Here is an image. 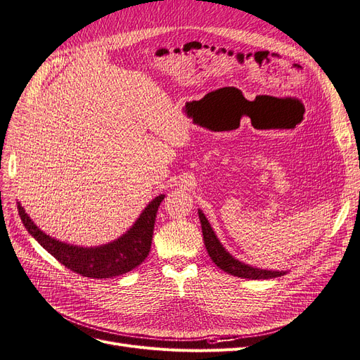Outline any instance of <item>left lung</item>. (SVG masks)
<instances>
[{
    "label": "left lung",
    "instance_id": "1",
    "mask_svg": "<svg viewBox=\"0 0 360 360\" xmlns=\"http://www.w3.org/2000/svg\"><path fill=\"white\" fill-rule=\"evenodd\" d=\"M198 214H200L201 226H202V235H204V244L208 252V256L212 257L213 262L221 269L228 272L231 276L241 277V278H249V280H266V278H276L286 274L284 271H269L262 268H255L247 265L244 262H240L238 259H235L232 255H229L225 247L217 240L213 228L210 226L207 217L201 210H198Z\"/></svg>",
    "mask_w": 360,
    "mask_h": 360
}]
</instances>
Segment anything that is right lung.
Segmentation results:
<instances>
[{"instance_id":"obj_1","label":"right lung","mask_w":360,"mask_h":360,"mask_svg":"<svg viewBox=\"0 0 360 360\" xmlns=\"http://www.w3.org/2000/svg\"><path fill=\"white\" fill-rule=\"evenodd\" d=\"M164 198L165 195H159L152 202H148L137 221L122 237L98 247L71 245L55 240L39 229L19 202L18 212L25 228L62 265L83 277L111 278L127 274L144 262L150 252L156 213Z\"/></svg>"}]
</instances>
